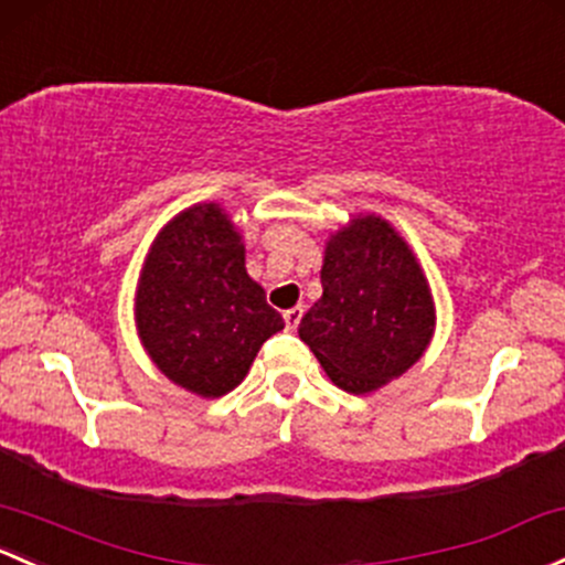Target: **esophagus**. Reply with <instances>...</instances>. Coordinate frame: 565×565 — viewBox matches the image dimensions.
<instances>
[{"label": "esophagus", "mask_w": 565, "mask_h": 565, "mask_svg": "<svg viewBox=\"0 0 565 565\" xmlns=\"http://www.w3.org/2000/svg\"><path fill=\"white\" fill-rule=\"evenodd\" d=\"M300 319H302V306H295L289 308V311H284V324H287V330L298 328Z\"/></svg>", "instance_id": "esophagus-1"}]
</instances>
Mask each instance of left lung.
<instances>
[{
  "label": "left lung",
  "instance_id": "left-lung-1",
  "mask_svg": "<svg viewBox=\"0 0 565 565\" xmlns=\"http://www.w3.org/2000/svg\"><path fill=\"white\" fill-rule=\"evenodd\" d=\"M322 289L298 332L335 387L352 395L382 390L430 347V284L406 237L384 216L358 213L330 233Z\"/></svg>",
  "mask_w": 565,
  "mask_h": 565
}]
</instances>
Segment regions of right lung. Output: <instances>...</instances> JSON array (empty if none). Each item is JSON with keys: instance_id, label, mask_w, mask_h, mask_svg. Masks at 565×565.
Masks as SVG:
<instances>
[{"instance_id": "obj_1", "label": "right lung", "mask_w": 565, "mask_h": 565, "mask_svg": "<svg viewBox=\"0 0 565 565\" xmlns=\"http://www.w3.org/2000/svg\"><path fill=\"white\" fill-rule=\"evenodd\" d=\"M135 328L153 365L200 397L246 379L281 313L246 273V246L218 203L175 213L148 248L135 289Z\"/></svg>"}]
</instances>
